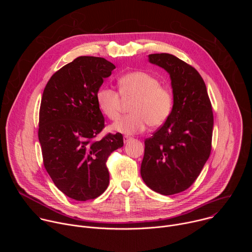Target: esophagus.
I'll return each mask as SVG.
<instances>
[{
  "label": "esophagus",
  "mask_w": 252,
  "mask_h": 252,
  "mask_svg": "<svg viewBox=\"0 0 252 252\" xmlns=\"http://www.w3.org/2000/svg\"><path fill=\"white\" fill-rule=\"evenodd\" d=\"M131 138H132V137H130V136L125 135V136H124V142H125V143H126V142H128V141H129Z\"/></svg>",
  "instance_id": "esophagus-1"
}]
</instances>
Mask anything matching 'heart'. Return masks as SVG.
Returning <instances> with one entry per match:
<instances>
[{
  "label": "heart",
  "mask_w": 252,
  "mask_h": 252,
  "mask_svg": "<svg viewBox=\"0 0 252 252\" xmlns=\"http://www.w3.org/2000/svg\"><path fill=\"white\" fill-rule=\"evenodd\" d=\"M120 93L109 87L102 86L96 93V102L99 110L110 120L120 117L123 98L134 97L130 112L119 119L112 128L125 134H133L145 130L149 125L159 126L168 119L172 105L171 91L163 86L158 78L136 70L125 74L119 79Z\"/></svg>",
  "instance_id": "1"
}]
</instances>
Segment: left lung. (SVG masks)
<instances>
[{
    "label": "left lung",
    "mask_w": 252,
    "mask_h": 252,
    "mask_svg": "<svg viewBox=\"0 0 252 252\" xmlns=\"http://www.w3.org/2000/svg\"><path fill=\"white\" fill-rule=\"evenodd\" d=\"M149 61L169 74L173 105L163 126L145 140L140 174L154 191L171 195L188 189L208 159L213 113L206 86L193 66L170 54H152Z\"/></svg>",
    "instance_id": "8db88e82"
}]
</instances>
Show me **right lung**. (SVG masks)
<instances>
[{"label": "right lung", "instance_id": "1", "mask_svg": "<svg viewBox=\"0 0 252 252\" xmlns=\"http://www.w3.org/2000/svg\"><path fill=\"white\" fill-rule=\"evenodd\" d=\"M116 66L103 58L79 57L49 80L42 96L39 140L46 170L66 196L86 201L109 186L106 160L124 146L123 134L107 133L96 102L103 79Z\"/></svg>", "mask_w": 252, "mask_h": 252}]
</instances>
